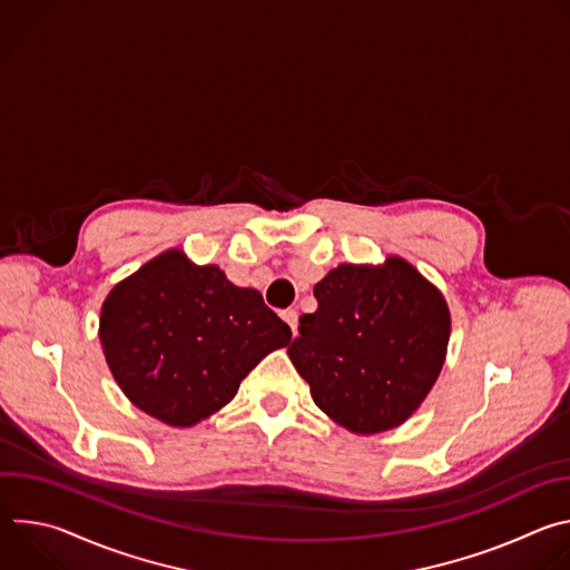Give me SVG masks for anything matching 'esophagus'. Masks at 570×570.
<instances>
[{"mask_svg": "<svg viewBox=\"0 0 570 570\" xmlns=\"http://www.w3.org/2000/svg\"><path fill=\"white\" fill-rule=\"evenodd\" d=\"M282 317H284V322L288 324L293 336H295L297 334V311L295 308H286V311H282Z\"/></svg>", "mask_w": 570, "mask_h": 570, "instance_id": "1", "label": "esophagus"}]
</instances>
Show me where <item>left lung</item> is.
Here are the masks:
<instances>
[{"label": "left lung", "instance_id": "left-lung-1", "mask_svg": "<svg viewBox=\"0 0 570 570\" xmlns=\"http://www.w3.org/2000/svg\"><path fill=\"white\" fill-rule=\"evenodd\" d=\"M315 313L299 317L288 347L322 413L372 435L409 420L446 358L444 295L401 257L381 266L343 264L315 284Z\"/></svg>", "mask_w": 570, "mask_h": 570}]
</instances>
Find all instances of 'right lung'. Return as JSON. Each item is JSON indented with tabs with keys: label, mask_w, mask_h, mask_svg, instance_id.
Masks as SVG:
<instances>
[{
	"label": "right lung",
	"mask_w": 570,
	"mask_h": 570,
	"mask_svg": "<svg viewBox=\"0 0 570 570\" xmlns=\"http://www.w3.org/2000/svg\"><path fill=\"white\" fill-rule=\"evenodd\" d=\"M99 338L137 409L187 429L229 403L264 356L291 343V327L259 291L167 250L110 291Z\"/></svg>",
	"instance_id": "add662e5"
}]
</instances>
